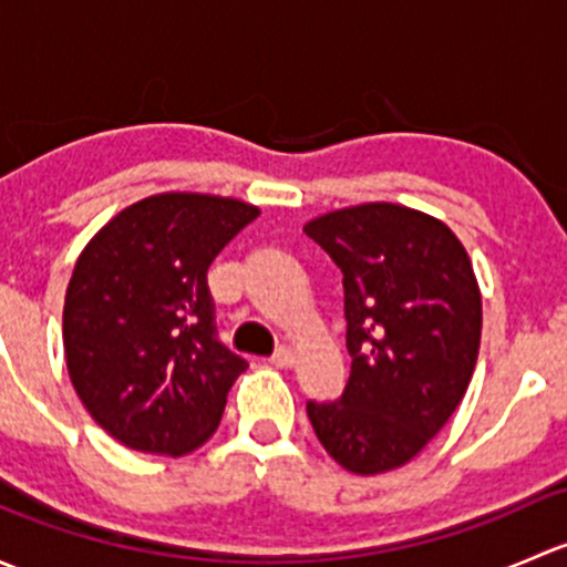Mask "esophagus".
<instances>
[{"mask_svg": "<svg viewBox=\"0 0 567 567\" xmlns=\"http://www.w3.org/2000/svg\"><path fill=\"white\" fill-rule=\"evenodd\" d=\"M293 362H296V353L290 351V348H279V351L271 357L274 368H293Z\"/></svg>", "mask_w": 567, "mask_h": 567, "instance_id": "34e87169", "label": "esophagus"}]
</instances>
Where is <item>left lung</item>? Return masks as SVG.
<instances>
[{
  "label": "left lung",
  "instance_id": "1",
  "mask_svg": "<svg viewBox=\"0 0 567 567\" xmlns=\"http://www.w3.org/2000/svg\"><path fill=\"white\" fill-rule=\"evenodd\" d=\"M346 290L351 375L331 403L307 400L318 442L353 474L403 466L453 416L483 329L477 279L444 221L392 203L305 225Z\"/></svg>",
  "mask_w": 567,
  "mask_h": 567
}]
</instances>
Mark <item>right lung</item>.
<instances>
[{
    "label": "right lung",
    "mask_w": 567,
    "mask_h": 567,
    "mask_svg": "<svg viewBox=\"0 0 567 567\" xmlns=\"http://www.w3.org/2000/svg\"><path fill=\"white\" fill-rule=\"evenodd\" d=\"M260 210L156 194L120 210L73 268L68 373L95 422L140 453L183 455L219 427L247 359L221 346L208 268Z\"/></svg>",
    "instance_id": "right-lung-1"
}]
</instances>
